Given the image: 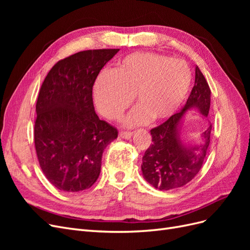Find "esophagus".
Instances as JSON below:
<instances>
[{"label":"esophagus","instance_id":"34e87169","mask_svg":"<svg viewBox=\"0 0 250 250\" xmlns=\"http://www.w3.org/2000/svg\"><path fill=\"white\" fill-rule=\"evenodd\" d=\"M132 135L131 131H120V137L123 139H129Z\"/></svg>","mask_w":250,"mask_h":250}]
</instances>
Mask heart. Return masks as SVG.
Masks as SVG:
<instances>
[{"label":"heart","instance_id":"1","mask_svg":"<svg viewBox=\"0 0 250 250\" xmlns=\"http://www.w3.org/2000/svg\"><path fill=\"white\" fill-rule=\"evenodd\" d=\"M192 72L184 60L151 52H137L116 62L111 72L98 76L94 100L98 110L118 120L133 101L127 126L145 124L152 118L163 121L179 108L190 89Z\"/></svg>","mask_w":250,"mask_h":250}]
</instances>
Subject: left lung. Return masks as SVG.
<instances>
[{
  "instance_id": "obj_1",
  "label": "left lung",
  "mask_w": 250,
  "mask_h": 250,
  "mask_svg": "<svg viewBox=\"0 0 250 250\" xmlns=\"http://www.w3.org/2000/svg\"><path fill=\"white\" fill-rule=\"evenodd\" d=\"M210 106V89L198 66L195 67V84L187 103L179 112L151 129L152 145L143 156L142 172L150 185L168 191L187 185L197 175L206 161L210 142L211 124L202 133V143L187 146L180 140V124L185 113L197 108L208 117Z\"/></svg>"
}]
</instances>
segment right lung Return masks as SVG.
Listing matches in <instances>:
<instances>
[{
    "label": "right lung",
    "mask_w": 250,
    "mask_h": 250,
    "mask_svg": "<svg viewBox=\"0 0 250 250\" xmlns=\"http://www.w3.org/2000/svg\"><path fill=\"white\" fill-rule=\"evenodd\" d=\"M119 49L81 51L65 57L44 78L36 102L34 143L40 166L58 190L79 192L99 177L104 149L117 128L97 116L93 86Z\"/></svg>",
    "instance_id": "right-lung-1"
}]
</instances>
